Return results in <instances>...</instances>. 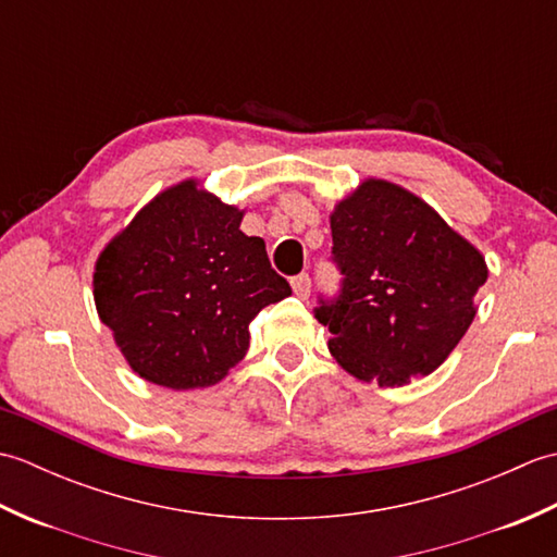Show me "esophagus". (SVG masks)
<instances>
[{"mask_svg": "<svg viewBox=\"0 0 557 557\" xmlns=\"http://www.w3.org/2000/svg\"><path fill=\"white\" fill-rule=\"evenodd\" d=\"M292 289H294V294H297L299 299H306L311 294V277L309 275H299V277H294L292 280Z\"/></svg>", "mask_w": 557, "mask_h": 557, "instance_id": "34e87169", "label": "esophagus"}]
</instances>
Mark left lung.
<instances>
[{"mask_svg": "<svg viewBox=\"0 0 557 557\" xmlns=\"http://www.w3.org/2000/svg\"><path fill=\"white\" fill-rule=\"evenodd\" d=\"M342 294L315 318L349 375L381 387L433 373L465 337L486 258L409 188L369 176L330 212Z\"/></svg>", "mask_w": 557, "mask_h": 557, "instance_id": "obj_1", "label": "left lung"}]
</instances>
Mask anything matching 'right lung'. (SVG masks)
<instances>
[{
    "label": "right lung",
    "instance_id": "right-lung-1",
    "mask_svg": "<svg viewBox=\"0 0 557 557\" xmlns=\"http://www.w3.org/2000/svg\"><path fill=\"white\" fill-rule=\"evenodd\" d=\"M244 212L188 176L104 244L92 299L144 381L170 389L220 383L246 354L260 309L292 294L265 242L239 230Z\"/></svg>",
    "mask_w": 557,
    "mask_h": 557
}]
</instances>
